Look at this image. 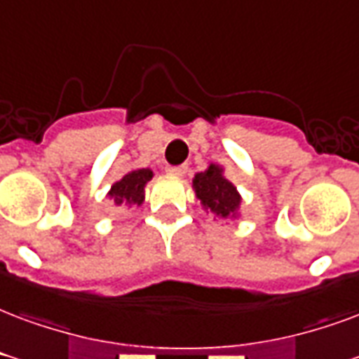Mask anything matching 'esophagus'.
I'll return each mask as SVG.
<instances>
[{
    "mask_svg": "<svg viewBox=\"0 0 359 359\" xmlns=\"http://www.w3.org/2000/svg\"><path fill=\"white\" fill-rule=\"evenodd\" d=\"M187 169H188L187 165H179V167L169 165L165 171H167V175H172V177H184V175H187Z\"/></svg>",
    "mask_w": 359,
    "mask_h": 359,
    "instance_id": "34e87169",
    "label": "esophagus"
}]
</instances>
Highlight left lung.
<instances>
[{
  "label": "left lung",
  "instance_id": "left-lung-1",
  "mask_svg": "<svg viewBox=\"0 0 359 359\" xmlns=\"http://www.w3.org/2000/svg\"><path fill=\"white\" fill-rule=\"evenodd\" d=\"M192 188L205 213H213L219 220L240 219L241 194L224 177L222 165L209 163L205 171L196 172Z\"/></svg>",
  "mask_w": 359,
  "mask_h": 359
}]
</instances>
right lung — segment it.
<instances>
[{"label": "right lung", "mask_w": 359, "mask_h": 359, "mask_svg": "<svg viewBox=\"0 0 359 359\" xmlns=\"http://www.w3.org/2000/svg\"><path fill=\"white\" fill-rule=\"evenodd\" d=\"M154 171L152 169H131V171L123 175L118 182H114L110 190H108V198L114 205H142L144 203V188L148 180H152Z\"/></svg>", "instance_id": "add662e5"}]
</instances>
